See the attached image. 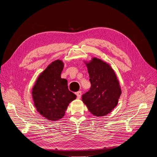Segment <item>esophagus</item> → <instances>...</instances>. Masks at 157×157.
I'll return each instance as SVG.
<instances>
[{
    "label": "esophagus",
    "instance_id": "esophagus-1",
    "mask_svg": "<svg viewBox=\"0 0 157 157\" xmlns=\"http://www.w3.org/2000/svg\"><path fill=\"white\" fill-rule=\"evenodd\" d=\"M76 94H77V97L78 99H80V98H81V95H82V92L81 91H78L77 92V93H76Z\"/></svg>",
    "mask_w": 157,
    "mask_h": 157
}]
</instances>
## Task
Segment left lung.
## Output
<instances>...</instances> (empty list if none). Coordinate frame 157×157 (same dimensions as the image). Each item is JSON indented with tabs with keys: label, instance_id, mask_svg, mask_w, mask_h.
Instances as JSON below:
<instances>
[{
	"label": "left lung",
	"instance_id": "obj_1",
	"mask_svg": "<svg viewBox=\"0 0 157 157\" xmlns=\"http://www.w3.org/2000/svg\"><path fill=\"white\" fill-rule=\"evenodd\" d=\"M84 62L88 69L91 88L82 95V100L93 115L105 116L118 104L122 94L119 81L111 65L105 61L93 57Z\"/></svg>",
	"mask_w": 157,
	"mask_h": 157
}]
</instances>
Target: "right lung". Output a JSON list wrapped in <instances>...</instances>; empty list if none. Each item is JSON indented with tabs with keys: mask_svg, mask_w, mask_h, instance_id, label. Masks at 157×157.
<instances>
[{
	"mask_svg": "<svg viewBox=\"0 0 157 157\" xmlns=\"http://www.w3.org/2000/svg\"><path fill=\"white\" fill-rule=\"evenodd\" d=\"M63 67L60 59L52 61L39 75L32 88L36 111L48 121L61 119L69 103L77 98L69 90L67 80L61 77Z\"/></svg>",
	"mask_w": 157,
	"mask_h": 157,
	"instance_id": "1",
	"label": "right lung"
}]
</instances>
